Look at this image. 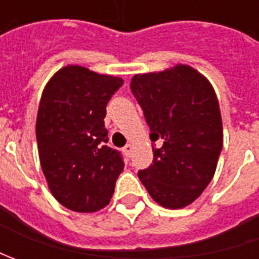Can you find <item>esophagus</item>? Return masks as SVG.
I'll return each mask as SVG.
<instances>
[{
    "mask_svg": "<svg viewBox=\"0 0 259 259\" xmlns=\"http://www.w3.org/2000/svg\"><path fill=\"white\" fill-rule=\"evenodd\" d=\"M124 153L126 154V157H131V154H133V145L131 144H126L124 147Z\"/></svg>",
    "mask_w": 259,
    "mask_h": 259,
    "instance_id": "obj_1",
    "label": "esophagus"
}]
</instances>
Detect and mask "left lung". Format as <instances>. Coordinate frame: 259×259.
<instances>
[{
	"instance_id": "8db88e82",
	"label": "left lung",
	"mask_w": 259,
	"mask_h": 259,
	"mask_svg": "<svg viewBox=\"0 0 259 259\" xmlns=\"http://www.w3.org/2000/svg\"><path fill=\"white\" fill-rule=\"evenodd\" d=\"M131 92L154 144L153 164L140 170L138 177L158 204L184 207L210 183L222 151V118L213 88L193 67L177 65L135 75ZM158 139L163 145L157 149Z\"/></svg>"
}]
</instances>
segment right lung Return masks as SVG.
Wrapping results in <instances>:
<instances>
[{
	"mask_svg": "<svg viewBox=\"0 0 259 259\" xmlns=\"http://www.w3.org/2000/svg\"><path fill=\"white\" fill-rule=\"evenodd\" d=\"M121 77L66 66L46 85L35 137L40 164L56 200L73 212H96L109 203L124 170L122 154L108 147L104 118Z\"/></svg>",
	"mask_w": 259,
	"mask_h": 259,
	"instance_id": "obj_1",
	"label": "right lung"
}]
</instances>
